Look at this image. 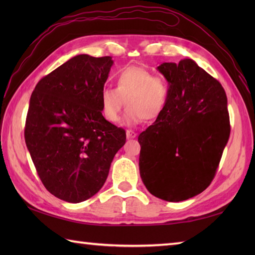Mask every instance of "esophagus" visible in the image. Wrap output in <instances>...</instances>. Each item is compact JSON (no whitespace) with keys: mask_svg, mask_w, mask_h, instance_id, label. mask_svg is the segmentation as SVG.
Here are the masks:
<instances>
[{"mask_svg":"<svg viewBox=\"0 0 255 255\" xmlns=\"http://www.w3.org/2000/svg\"><path fill=\"white\" fill-rule=\"evenodd\" d=\"M126 136H127L128 139H133V138H136L137 133L134 132L133 130H127V131H126Z\"/></svg>","mask_w":255,"mask_h":255,"instance_id":"esophagus-1","label":"esophagus"}]
</instances>
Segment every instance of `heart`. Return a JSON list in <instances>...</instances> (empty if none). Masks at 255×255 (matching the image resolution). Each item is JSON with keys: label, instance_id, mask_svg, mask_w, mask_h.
Returning <instances> with one entry per match:
<instances>
[{"label": "heart", "instance_id": "b5f03b06", "mask_svg": "<svg viewBox=\"0 0 255 255\" xmlns=\"http://www.w3.org/2000/svg\"><path fill=\"white\" fill-rule=\"evenodd\" d=\"M167 97L169 84L163 77L153 75L142 67H126L116 75V89L106 86L101 91L102 115L108 123H118L125 101L127 111L124 123L132 126L142 123L144 118H158Z\"/></svg>", "mask_w": 255, "mask_h": 255}]
</instances>
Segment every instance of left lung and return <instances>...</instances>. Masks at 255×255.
<instances>
[{"instance_id":"8db88e82","label":"left lung","mask_w":255,"mask_h":255,"mask_svg":"<svg viewBox=\"0 0 255 255\" xmlns=\"http://www.w3.org/2000/svg\"><path fill=\"white\" fill-rule=\"evenodd\" d=\"M169 83L161 115L138 137L140 176L148 191L182 202L209 186L228 142L225 90L189 58L156 68Z\"/></svg>"}]
</instances>
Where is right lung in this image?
Returning <instances> with one entry per match:
<instances>
[{
    "instance_id": "right-lung-1",
    "label": "right lung",
    "mask_w": 255,
    "mask_h": 255,
    "mask_svg": "<svg viewBox=\"0 0 255 255\" xmlns=\"http://www.w3.org/2000/svg\"><path fill=\"white\" fill-rule=\"evenodd\" d=\"M113 64L112 57L75 56L42 78L30 96L27 149L42 184L64 202L94 196L126 142L124 129L101 111L100 94Z\"/></svg>"
}]
</instances>
